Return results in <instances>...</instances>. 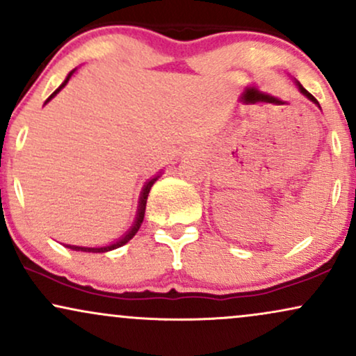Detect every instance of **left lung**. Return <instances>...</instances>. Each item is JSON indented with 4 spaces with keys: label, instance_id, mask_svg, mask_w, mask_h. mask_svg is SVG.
<instances>
[{
    "label": "left lung",
    "instance_id": "1",
    "mask_svg": "<svg viewBox=\"0 0 356 356\" xmlns=\"http://www.w3.org/2000/svg\"><path fill=\"white\" fill-rule=\"evenodd\" d=\"M295 84H297L298 91H300V92L303 94V96H307V97H308V99H310L312 102H315V104H316V106H318V108H320L318 101H316V99H315V97H314V96H312V94H310V92H308V91H307V89H305V88H303V86H302L300 83H298V81H295Z\"/></svg>",
    "mask_w": 356,
    "mask_h": 356
}]
</instances>
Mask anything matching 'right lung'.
Returning a JSON list of instances; mask_svg holds the SVG:
<instances>
[{
    "mask_svg": "<svg viewBox=\"0 0 356 356\" xmlns=\"http://www.w3.org/2000/svg\"><path fill=\"white\" fill-rule=\"evenodd\" d=\"M76 70H72L70 74H67V78L64 79V83L59 86L58 89H56V91L51 94V96L48 97V99H46V102H49L51 99H53V97L56 96V94H58L59 91H61V89L64 88V86L67 84V81L71 79V76H72V72H74ZM44 102V104H46ZM161 177V172L156 175V177H152V179H149L147 182H145V186L143 187V192H140V197H139V207H137V216H136V220H134V224H132V227L129 230H127V234L126 235H122L121 238H119V241H115L114 243H109V245H106V247H79V245H67V243H63L64 247H67V248H71V250H78V252H92V254H104V252H109V250H114V248H119V247H122L124 243H127L131 241L132 237H134V235L137 234V230H139V227H140V224H143V220H144V213H145V204H147V195H149V192H151V187L154 186V182L157 181V179Z\"/></svg>",
    "mask_w": 356,
    "mask_h": 356,
    "instance_id": "right-lung-1",
    "label": "right lung"
}]
</instances>
